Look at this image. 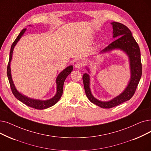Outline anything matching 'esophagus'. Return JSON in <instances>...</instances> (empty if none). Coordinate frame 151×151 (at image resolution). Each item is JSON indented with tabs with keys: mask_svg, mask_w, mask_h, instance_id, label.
I'll list each match as a JSON object with an SVG mask.
<instances>
[{
	"mask_svg": "<svg viewBox=\"0 0 151 151\" xmlns=\"http://www.w3.org/2000/svg\"><path fill=\"white\" fill-rule=\"evenodd\" d=\"M83 66V62L82 61H78L75 65V67L76 68V69H80Z\"/></svg>",
	"mask_w": 151,
	"mask_h": 151,
	"instance_id": "obj_1",
	"label": "esophagus"
}]
</instances>
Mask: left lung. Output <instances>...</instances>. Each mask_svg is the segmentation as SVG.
<instances>
[{"mask_svg": "<svg viewBox=\"0 0 151 151\" xmlns=\"http://www.w3.org/2000/svg\"><path fill=\"white\" fill-rule=\"evenodd\" d=\"M113 28V36L115 40L107 47L101 50L99 54L109 53L114 50H120L128 56L130 78L127 86L121 94L108 101H102L96 98L91 93L90 88V69L86 66L88 73L83 75V81L85 93L88 99L97 106L104 109H110L129 100L134 95L142 75V65L141 62V52L139 47L132 36L131 31L120 23L112 22Z\"/></svg>", "mask_w": 151, "mask_h": 151, "instance_id": "1", "label": "left lung"}]
</instances>
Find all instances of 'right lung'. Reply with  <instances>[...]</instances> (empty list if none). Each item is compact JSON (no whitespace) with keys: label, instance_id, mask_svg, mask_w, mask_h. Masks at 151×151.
Here are the masks:
<instances>
[{"label":"right lung","instance_id":"1","mask_svg":"<svg viewBox=\"0 0 151 151\" xmlns=\"http://www.w3.org/2000/svg\"><path fill=\"white\" fill-rule=\"evenodd\" d=\"M29 27H31V25H29ZM27 31V29H23L18 36H17V39L15 40V41L13 42L10 52V57H9V62L7 67V76L9 78V81L10 84V88L12 89V91L13 94L15 96V97L17 98L18 100L21 101L23 104H26L27 106L31 107L32 108H34L38 110H42L47 109L49 107H50L53 106L55 105L58 101L60 100V97L63 94V84L64 81L66 79V78L71 73V71H73V67L72 65H70L68 66L67 68H65L63 70H62L60 73L58 74L56 78V84H57V91L55 95L52 97V98L49 99L47 100H40V99H32V98L28 97L26 96L25 95L22 94L17 89L14 81L12 80V74H11V68H10V63L12 59V55H13V51H14V47L18 42L19 41V39L22 38L23 35Z\"/></svg>","mask_w":151,"mask_h":151}]
</instances>
